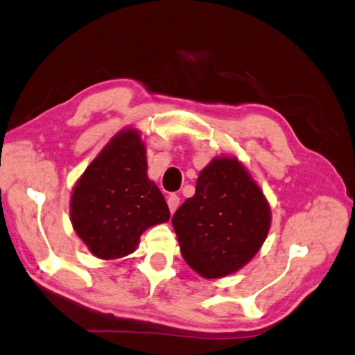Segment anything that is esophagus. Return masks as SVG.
Instances as JSON below:
<instances>
[{"instance_id": "obj_1", "label": "esophagus", "mask_w": 355, "mask_h": 355, "mask_svg": "<svg viewBox=\"0 0 355 355\" xmlns=\"http://www.w3.org/2000/svg\"><path fill=\"white\" fill-rule=\"evenodd\" d=\"M166 202H168V207H170V212L174 214V212H176V209L179 207V196L178 195H170V196H168Z\"/></svg>"}]
</instances>
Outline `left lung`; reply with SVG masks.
Listing matches in <instances>:
<instances>
[{
  "instance_id": "left-lung-1",
  "label": "left lung",
  "mask_w": 355,
  "mask_h": 355,
  "mask_svg": "<svg viewBox=\"0 0 355 355\" xmlns=\"http://www.w3.org/2000/svg\"><path fill=\"white\" fill-rule=\"evenodd\" d=\"M185 262L204 279L232 275L256 256L268 235L271 209L237 157L221 155L200 173L195 195L173 216Z\"/></svg>"
}]
</instances>
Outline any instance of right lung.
Segmentation results:
<instances>
[{"mask_svg":"<svg viewBox=\"0 0 355 355\" xmlns=\"http://www.w3.org/2000/svg\"><path fill=\"white\" fill-rule=\"evenodd\" d=\"M140 132L126 128L109 140L74 185L70 220L93 256L132 254L148 227L170 220L164 195L148 178Z\"/></svg>","mask_w":355,"mask_h":355,"instance_id":"add662e5","label":"right lung"}]
</instances>
